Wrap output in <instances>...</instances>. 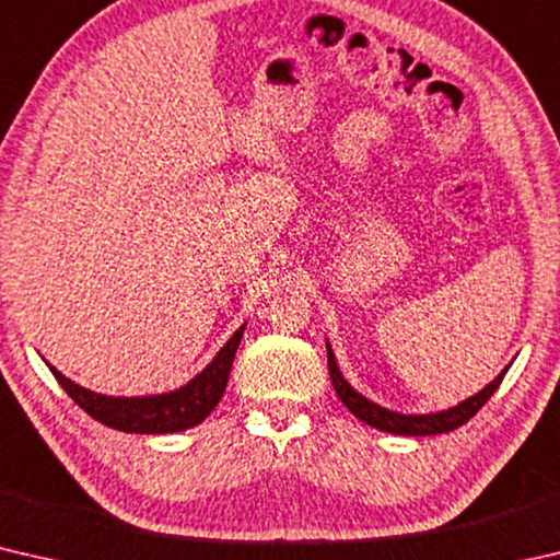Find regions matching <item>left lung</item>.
<instances>
[{"instance_id": "1", "label": "left lung", "mask_w": 560, "mask_h": 560, "mask_svg": "<svg viewBox=\"0 0 560 560\" xmlns=\"http://www.w3.org/2000/svg\"><path fill=\"white\" fill-rule=\"evenodd\" d=\"M506 371L499 373L494 381L485 387V390H479L477 395L469 397V400H464L457 407H452V410H444L438 415H397V412L385 410V407H381V405L365 400L363 395H358L353 387L343 381V375L338 373L334 350H330V346H328V373H330V383H334V390L340 397V402H343L348 410L358 417V420L371 424V428L383 430V432H393V434H410V438H422V434H440V432H450V430L462 428V424L469 422V417L477 415L481 407H485L489 397L494 395L501 381H504Z\"/></svg>"}]
</instances>
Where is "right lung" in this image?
Returning <instances> with one entry per match:
<instances>
[{"label": "right lung", "instance_id": "right-lung-1", "mask_svg": "<svg viewBox=\"0 0 560 560\" xmlns=\"http://www.w3.org/2000/svg\"><path fill=\"white\" fill-rule=\"evenodd\" d=\"M244 326L226 340V346L217 353L205 371L195 377L192 383L179 387L175 393L155 395V397H106L86 390V387L71 383L56 368L49 365L56 381L66 390V395L89 412L93 420L108 424L120 432H138V434H165L179 432L200 424L210 415L220 397L224 395L226 381L234 363V353L240 348Z\"/></svg>", "mask_w": 560, "mask_h": 560}]
</instances>
